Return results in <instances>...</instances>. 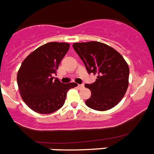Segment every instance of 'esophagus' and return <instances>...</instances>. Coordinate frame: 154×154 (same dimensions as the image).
<instances>
[{"label":"esophagus","instance_id":"obj_1","mask_svg":"<svg viewBox=\"0 0 154 154\" xmlns=\"http://www.w3.org/2000/svg\"><path fill=\"white\" fill-rule=\"evenodd\" d=\"M78 88H79V89H83L84 85H83V84H81V85H78Z\"/></svg>","mask_w":154,"mask_h":154}]
</instances>
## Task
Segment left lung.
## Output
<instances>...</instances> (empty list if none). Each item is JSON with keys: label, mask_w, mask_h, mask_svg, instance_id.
Segmentation results:
<instances>
[{"label": "left lung", "mask_w": 154, "mask_h": 154, "mask_svg": "<svg viewBox=\"0 0 154 154\" xmlns=\"http://www.w3.org/2000/svg\"><path fill=\"white\" fill-rule=\"evenodd\" d=\"M72 46L88 73L97 75L95 82L85 85L91 90L86 106L98 111L113 108L122 100L129 85L130 69L123 57L99 42L74 43Z\"/></svg>", "instance_id": "8db88e82"}]
</instances>
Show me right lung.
I'll return each mask as SVG.
<instances>
[{
  "label": "right lung",
  "instance_id": "1",
  "mask_svg": "<svg viewBox=\"0 0 154 154\" xmlns=\"http://www.w3.org/2000/svg\"><path fill=\"white\" fill-rule=\"evenodd\" d=\"M69 49V43L49 42L23 61L17 72V85L24 102L35 112L49 114L57 111L65 103L68 91L77 86L75 82L64 84L54 79Z\"/></svg>",
  "mask_w": 154,
  "mask_h": 154
}]
</instances>
